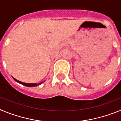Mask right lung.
Instances as JSON below:
<instances>
[{
    "label": "right lung",
    "instance_id": "1",
    "mask_svg": "<svg viewBox=\"0 0 121 121\" xmlns=\"http://www.w3.org/2000/svg\"><path fill=\"white\" fill-rule=\"evenodd\" d=\"M14 79V80L16 82H18V83H19V84H22V85H24V86H28V87H33V86H37V85H40L41 84H42L44 81H43V82H40V83H39V84H35V83H25V82H21V81H18V80H17L16 79H15V78H13Z\"/></svg>",
    "mask_w": 121,
    "mask_h": 121
}]
</instances>
